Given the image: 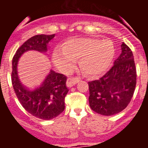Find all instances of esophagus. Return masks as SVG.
Segmentation results:
<instances>
[{"label": "esophagus", "mask_w": 148, "mask_h": 148, "mask_svg": "<svg viewBox=\"0 0 148 148\" xmlns=\"http://www.w3.org/2000/svg\"><path fill=\"white\" fill-rule=\"evenodd\" d=\"M80 81V78L77 77H72V78H68L66 81V86L68 87H71L76 84L78 82Z\"/></svg>", "instance_id": "34e87169"}]
</instances>
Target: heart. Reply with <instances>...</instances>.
<instances>
[{"mask_svg": "<svg viewBox=\"0 0 148 148\" xmlns=\"http://www.w3.org/2000/svg\"><path fill=\"white\" fill-rule=\"evenodd\" d=\"M115 54L114 44L109 39L73 38L55 48L53 58L56 66L64 73L71 72L79 58L84 73L90 78H96L109 70Z\"/></svg>", "mask_w": 148, "mask_h": 148, "instance_id": "heart-1", "label": "heart"}]
</instances>
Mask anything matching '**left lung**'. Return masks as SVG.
<instances>
[{"label":"left lung","mask_w":148,"mask_h":148,"mask_svg":"<svg viewBox=\"0 0 148 148\" xmlns=\"http://www.w3.org/2000/svg\"><path fill=\"white\" fill-rule=\"evenodd\" d=\"M121 53L114 65L99 80L88 82L89 103L95 113L113 116L125 109L130 102L136 84L133 55L122 43Z\"/></svg>","instance_id":"obj_1"}]
</instances>
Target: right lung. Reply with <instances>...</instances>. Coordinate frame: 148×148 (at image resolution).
I'll return each mask as SVG.
<instances>
[{
	"label": "right lung",
	"mask_w": 148,
	"mask_h": 148,
	"mask_svg": "<svg viewBox=\"0 0 148 148\" xmlns=\"http://www.w3.org/2000/svg\"><path fill=\"white\" fill-rule=\"evenodd\" d=\"M53 35H37L23 43L16 51L12 58V83L18 100L23 108L36 118L50 120L64 110V99L67 94L66 76L50 70L44 81L37 87L29 88L23 85L18 78V60L24 53L36 50L40 53L47 51V44Z\"/></svg>",
	"instance_id": "obj_1"
}]
</instances>
